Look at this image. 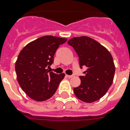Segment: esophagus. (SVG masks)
I'll use <instances>...</instances> for the list:
<instances>
[{
  "label": "esophagus",
  "instance_id": "obj_1",
  "mask_svg": "<svg viewBox=\"0 0 130 130\" xmlns=\"http://www.w3.org/2000/svg\"><path fill=\"white\" fill-rule=\"evenodd\" d=\"M75 76V75H66V77H69V78H71V77H73Z\"/></svg>",
  "mask_w": 130,
  "mask_h": 130
}]
</instances>
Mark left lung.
I'll return each mask as SVG.
<instances>
[{"instance_id":"1","label":"left lung","mask_w":130,"mask_h":130,"mask_svg":"<svg viewBox=\"0 0 130 130\" xmlns=\"http://www.w3.org/2000/svg\"><path fill=\"white\" fill-rule=\"evenodd\" d=\"M79 57L80 68L86 67L80 75L81 84L73 88L77 99L93 103L101 99L113 83L115 67L113 57L106 48L87 36L75 37L67 42Z\"/></svg>"}]
</instances>
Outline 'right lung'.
Masks as SVG:
<instances>
[{
    "instance_id": "obj_1",
    "label": "right lung",
    "mask_w": 130,
    "mask_h": 130,
    "mask_svg": "<svg viewBox=\"0 0 130 130\" xmlns=\"http://www.w3.org/2000/svg\"><path fill=\"white\" fill-rule=\"evenodd\" d=\"M66 38L45 36L27 44L15 63L18 83L33 100L44 101L53 96L64 73H55L47 69L54 62V55Z\"/></svg>"
}]
</instances>
